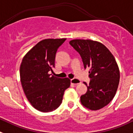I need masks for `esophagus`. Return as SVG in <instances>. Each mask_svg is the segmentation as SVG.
Here are the masks:
<instances>
[{
  "mask_svg": "<svg viewBox=\"0 0 133 133\" xmlns=\"http://www.w3.org/2000/svg\"><path fill=\"white\" fill-rule=\"evenodd\" d=\"M71 83L74 84V85H78V84H80L81 82L79 79H77V78H73V79H71Z\"/></svg>",
  "mask_w": 133,
  "mask_h": 133,
  "instance_id": "esophagus-1",
  "label": "esophagus"
}]
</instances>
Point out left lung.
<instances>
[{
  "instance_id": "left-lung-1",
  "label": "left lung",
  "mask_w": 133,
  "mask_h": 133,
  "mask_svg": "<svg viewBox=\"0 0 133 133\" xmlns=\"http://www.w3.org/2000/svg\"><path fill=\"white\" fill-rule=\"evenodd\" d=\"M70 44L79 54L84 68H89L90 84L81 96L82 104L92 110L106 107L116 94L120 80L119 68L111 52L102 43L90 39H74Z\"/></svg>"
}]
</instances>
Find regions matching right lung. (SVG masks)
<instances>
[{
	"instance_id": "add662e5",
	"label": "right lung",
	"mask_w": 133,
	"mask_h": 133,
	"mask_svg": "<svg viewBox=\"0 0 133 133\" xmlns=\"http://www.w3.org/2000/svg\"><path fill=\"white\" fill-rule=\"evenodd\" d=\"M65 39H43L29 51L22 60V87L27 100L39 111L47 112L58 108L64 92L70 86L69 78H59L49 74L55 68L57 49Z\"/></svg>"
}]
</instances>
